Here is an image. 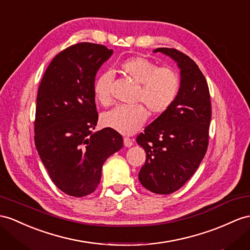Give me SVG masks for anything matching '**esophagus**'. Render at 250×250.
Wrapping results in <instances>:
<instances>
[{"label": "esophagus", "mask_w": 250, "mask_h": 250, "mask_svg": "<svg viewBox=\"0 0 250 250\" xmlns=\"http://www.w3.org/2000/svg\"><path fill=\"white\" fill-rule=\"evenodd\" d=\"M124 144H125V146H126V148H130V146L133 145V140L130 137H125L124 138Z\"/></svg>", "instance_id": "1"}]
</instances>
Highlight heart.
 Wrapping results in <instances>:
<instances>
[{
    "instance_id": "b5f03b06",
    "label": "heart",
    "mask_w": 250,
    "mask_h": 250,
    "mask_svg": "<svg viewBox=\"0 0 250 250\" xmlns=\"http://www.w3.org/2000/svg\"><path fill=\"white\" fill-rule=\"evenodd\" d=\"M120 68L133 81L138 83L137 101L143 102L152 114H164L174 104L181 86L180 76L174 69L166 66L158 67L154 62L144 57L125 59L120 63ZM113 79L114 73L104 70L95 80L94 93L102 104H111ZM144 106L117 105L104 113L102 123L121 134L130 135L135 133L148 118V110Z\"/></svg>"
}]
</instances>
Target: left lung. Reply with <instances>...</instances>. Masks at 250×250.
I'll use <instances>...</instances> for the list:
<instances>
[{"label": "left lung", "instance_id": "left-lung-1", "mask_svg": "<svg viewBox=\"0 0 250 250\" xmlns=\"http://www.w3.org/2000/svg\"><path fill=\"white\" fill-rule=\"evenodd\" d=\"M154 53L167 55L177 63L181 86L169 110L136 138L146 154L138 180L153 193L170 194L189 181L206 154L211 102L206 78L190 57L167 47Z\"/></svg>", "mask_w": 250, "mask_h": 250}]
</instances>
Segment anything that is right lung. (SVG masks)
<instances>
[{"instance_id":"add662e5","label":"right lung","mask_w":250,"mask_h":250,"mask_svg":"<svg viewBox=\"0 0 250 250\" xmlns=\"http://www.w3.org/2000/svg\"><path fill=\"white\" fill-rule=\"evenodd\" d=\"M112 54L100 44H74L49 63L38 89L36 148L53 183L70 196L94 192L104 162L124 146L111 127L93 132L95 77Z\"/></svg>"}]
</instances>
